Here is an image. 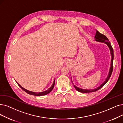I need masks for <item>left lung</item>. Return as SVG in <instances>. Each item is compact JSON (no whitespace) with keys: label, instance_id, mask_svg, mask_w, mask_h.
I'll return each mask as SVG.
<instances>
[{"label":"left lung","instance_id":"8db88e82","mask_svg":"<svg viewBox=\"0 0 123 123\" xmlns=\"http://www.w3.org/2000/svg\"><path fill=\"white\" fill-rule=\"evenodd\" d=\"M95 40L98 42H104L107 45V46H109L110 51H111V67H110V71H109V74L108 75V76L107 77L106 79H105V81L101 84L99 87H98L94 89H90V90H87V89H81V88H78L77 87H76V86H74V87L75 89L79 92H82V93H90V92H95L97 90H98L99 89H100L101 88H102L103 86H104L106 83H107V82L109 81V80L110 79V78L111 76V73L112 72V70H113V60H114V50H113V48L111 44V43L109 41V39L104 34H102L101 33H100L98 31H96V34L95 36Z\"/></svg>","mask_w":123,"mask_h":123}]
</instances>
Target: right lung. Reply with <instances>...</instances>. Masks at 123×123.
Returning a JSON list of instances; mask_svg holds the SVG:
<instances>
[{"instance_id": "obj_1", "label": "right lung", "mask_w": 123, "mask_h": 123, "mask_svg": "<svg viewBox=\"0 0 123 123\" xmlns=\"http://www.w3.org/2000/svg\"><path fill=\"white\" fill-rule=\"evenodd\" d=\"M17 84H18V85L19 86V87H20L21 88H22V89L25 91L26 93H27L28 94H29L30 95H35V96H42V95H46L47 94H48L49 93H50L53 89V88L54 87V86H55V80H54L53 81V84L49 88V89L45 91H43V92H32V91H29V90H27V89H25V88H24L23 87H22L20 85H19V84H18V83H17Z\"/></svg>"}]
</instances>
